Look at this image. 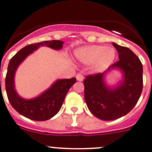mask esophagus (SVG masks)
I'll return each mask as SVG.
<instances>
[{
  "instance_id": "1",
  "label": "esophagus",
  "mask_w": 152,
  "mask_h": 152,
  "mask_svg": "<svg viewBox=\"0 0 152 152\" xmlns=\"http://www.w3.org/2000/svg\"><path fill=\"white\" fill-rule=\"evenodd\" d=\"M76 78L78 81H83V79H84V77H83V76L82 74H77L76 75Z\"/></svg>"
}]
</instances>
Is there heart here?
Masks as SVG:
<instances>
[{
    "label": "heart",
    "mask_w": 152,
    "mask_h": 152,
    "mask_svg": "<svg viewBox=\"0 0 152 152\" xmlns=\"http://www.w3.org/2000/svg\"><path fill=\"white\" fill-rule=\"evenodd\" d=\"M76 58L84 64H91V68L96 73L103 72L111 66L116 58V50L113 48L102 45H88L75 50Z\"/></svg>",
    "instance_id": "1"
}]
</instances>
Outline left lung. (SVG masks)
I'll list each match as a JSON object with an SVG mask.
<instances>
[{
	"label": "left lung",
	"instance_id": "1",
	"mask_svg": "<svg viewBox=\"0 0 152 152\" xmlns=\"http://www.w3.org/2000/svg\"><path fill=\"white\" fill-rule=\"evenodd\" d=\"M119 61L102 73L89 75L83 81L85 100L93 115L103 120H113L124 117L136 104L142 91V64L139 57L128 48L116 43ZM113 69L122 73V80L109 86L105 77Z\"/></svg>",
	"mask_w": 152,
	"mask_h": 152
}]
</instances>
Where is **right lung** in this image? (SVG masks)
<instances>
[{"label":"right lung","instance_id":"right-lung-1","mask_svg":"<svg viewBox=\"0 0 152 152\" xmlns=\"http://www.w3.org/2000/svg\"><path fill=\"white\" fill-rule=\"evenodd\" d=\"M63 45L64 42L58 40L45 41L28 45L19 50L10 61L5 79L7 95L10 104L21 115L30 120L45 121L56 115L61 108L66 93L76 82L75 77L57 79L50 88L39 96L31 99H26L18 95L15 89L14 78L18 66L37 49L46 46L54 50H60L63 48Z\"/></svg>","mask_w":152,"mask_h":152}]
</instances>
